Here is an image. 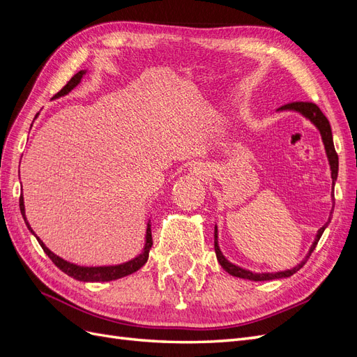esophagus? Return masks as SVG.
Listing matches in <instances>:
<instances>
[{
  "label": "esophagus",
  "instance_id": "esophagus-1",
  "mask_svg": "<svg viewBox=\"0 0 357 357\" xmlns=\"http://www.w3.org/2000/svg\"><path fill=\"white\" fill-rule=\"evenodd\" d=\"M198 172H199V171H198ZM201 172H202V171H201Z\"/></svg>",
  "mask_w": 357,
  "mask_h": 357
}]
</instances>
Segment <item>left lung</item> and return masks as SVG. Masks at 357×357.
I'll return each instance as SVG.
<instances>
[{"instance_id":"obj_1","label":"left lung","mask_w":357,"mask_h":357,"mask_svg":"<svg viewBox=\"0 0 357 357\" xmlns=\"http://www.w3.org/2000/svg\"><path fill=\"white\" fill-rule=\"evenodd\" d=\"M296 112V113H301L304 117H307L308 121L314 125L319 131H320V135H321V139H323V144H325V150H326V156H328V160H329V165H331V177H332V181L335 183V180H337L338 177V155L337 152H335V147H333V138H332V129H331V125H329V121L326 119V116L321 113V110L319 109V107L314 104V102H302V101H298V102H289L286 105H282L277 112ZM333 190V188H332ZM332 202L335 205V198L332 195ZM332 211L331 210V215H332ZM331 215L328 222L321 226V228L319 229L317 235H316V240L314 243H312V245L310 247V252L308 255L302 259L301 264H298L295 268L291 269H286V271H280V273H262V274H257V273H252L248 271V269H244L241 266H236L234 264H231L228 259H226L223 256V253L220 252L219 248V241H218V226H214V250H215V256H218V261L219 264L222 265V268L225 269L226 273H229L231 275L234 277H240V278H245V280H253V282H265V280H275V278H286V277H290L294 275L296 271H299V269L305 265V262L308 261V257L311 256V253L314 252V248L320 240L321 234L325 232L326 226L331 223Z\"/></svg>"}]
</instances>
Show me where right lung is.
I'll return each mask as SVG.
<instances>
[{
  "instance_id": "add662e5",
  "label": "right lung",
  "mask_w": 357,
  "mask_h": 357,
  "mask_svg": "<svg viewBox=\"0 0 357 357\" xmlns=\"http://www.w3.org/2000/svg\"><path fill=\"white\" fill-rule=\"evenodd\" d=\"M86 74V70H82L79 71L77 74H74L71 80L63 86V88L55 95V98H59V96H63L70 93L75 86H77L82 80L83 75ZM19 207H20V213H22V218L28 226V229L31 231L32 235H36L34 231H32V228L29 226L28 220H26V215H25V205H24V197L20 195L19 198ZM36 238L38 241V244L41 245L43 250H45V253L52 259V262L55 264L62 273H66L67 275L79 280V282H112V280H117V278H122V277H126L129 274H132L135 271H138L139 268H142L149 259V252L150 248H152L153 245V241H152V229H150V222L147 223V229H146V243H144V248L143 252L139 253L137 257L131 259V261H128L125 264H119V265H109V266H80V265H75V264H71L68 261H63L62 257L56 256L53 252H50L49 248L45 245V243H43L38 236L36 235Z\"/></svg>"
}]
</instances>
